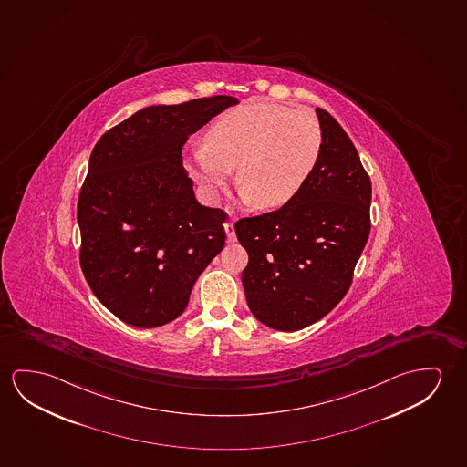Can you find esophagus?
<instances>
[{"label":"esophagus","instance_id":"obj_1","mask_svg":"<svg viewBox=\"0 0 467 467\" xmlns=\"http://www.w3.org/2000/svg\"><path fill=\"white\" fill-rule=\"evenodd\" d=\"M224 231H226V241H228V243H234V241H236V231H234V223H224Z\"/></svg>","mask_w":467,"mask_h":467}]
</instances>
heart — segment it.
Here are the masks:
<instances>
[{"instance_id": "obj_1", "label": "heart", "mask_w": 467, "mask_h": 467, "mask_svg": "<svg viewBox=\"0 0 467 467\" xmlns=\"http://www.w3.org/2000/svg\"><path fill=\"white\" fill-rule=\"evenodd\" d=\"M322 126L307 109L251 101L223 113L189 155V170L215 194L236 170V186L257 208L293 201L316 171Z\"/></svg>"}]
</instances>
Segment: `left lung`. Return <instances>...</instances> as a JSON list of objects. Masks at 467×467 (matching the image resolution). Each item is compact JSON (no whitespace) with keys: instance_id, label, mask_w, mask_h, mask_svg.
<instances>
[{"instance_id":"1","label":"left lung","mask_w":467,"mask_h":467,"mask_svg":"<svg viewBox=\"0 0 467 467\" xmlns=\"http://www.w3.org/2000/svg\"><path fill=\"white\" fill-rule=\"evenodd\" d=\"M323 147L316 171L286 205L234 224L247 251L243 272L254 317L297 331L335 309L351 287L370 234L372 182L337 119L317 108Z\"/></svg>"}]
</instances>
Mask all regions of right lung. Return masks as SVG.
<instances>
[{
    "label": "right lung",
    "instance_id": "obj_1",
    "mask_svg": "<svg viewBox=\"0 0 467 467\" xmlns=\"http://www.w3.org/2000/svg\"><path fill=\"white\" fill-rule=\"evenodd\" d=\"M237 99L147 107L95 144L80 187V268L97 299L137 328L171 322L226 241V212L195 201L187 136Z\"/></svg>",
    "mask_w": 467,
    "mask_h": 467
}]
</instances>
